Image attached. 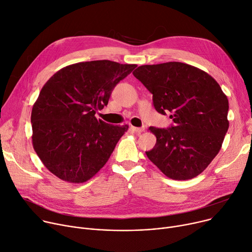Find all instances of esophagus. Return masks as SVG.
<instances>
[{
	"instance_id": "34e87169",
	"label": "esophagus",
	"mask_w": 252,
	"mask_h": 252,
	"mask_svg": "<svg viewBox=\"0 0 252 252\" xmlns=\"http://www.w3.org/2000/svg\"><path fill=\"white\" fill-rule=\"evenodd\" d=\"M130 129L135 131V132H142L144 131V128L143 127H135V126H130Z\"/></svg>"
}]
</instances>
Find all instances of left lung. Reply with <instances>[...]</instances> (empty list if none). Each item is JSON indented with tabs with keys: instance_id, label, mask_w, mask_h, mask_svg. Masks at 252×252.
<instances>
[{
	"instance_id": "obj_1",
	"label": "left lung",
	"mask_w": 252,
	"mask_h": 252,
	"mask_svg": "<svg viewBox=\"0 0 252 252\" xmlns=\"http://www.w3.org/2000/svg\"><path fill=\"white\" fill-rule=\"evenodd\" d=\"M153 94L156 110L170 112L174 125L151 126L157 136L150 161L167 177L188 180L201 174L219 153L229 127L227 96L208 73L182 62L142 65L132 72Z\"/></svg>"
}]
</instances>
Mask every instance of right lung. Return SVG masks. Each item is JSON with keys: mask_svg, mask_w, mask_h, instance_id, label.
<instances>
[{"mask_svg": "<svg viewBox=\"0 0 252 252\" xmlns=\"http://www.w3.org/2000/svg\"><path fill=\"white\" fill-rule=\"evenodd\" d=\"M135 67L109 60L80 62L45 83L32 108V143L52 174L78 184L105 165L128 126L106 124L95 113Z\"/></svg>", "mask_w": 252, "mask_h": 252, "instance_id": "1", "label": "right lung"}]
</instances>
